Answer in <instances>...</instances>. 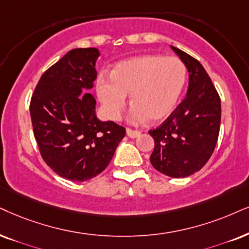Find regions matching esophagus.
I'll return each mask as SVG.
<instances>
[{
    "label": "esophagus",
    "instance_id": "1",
    "mask_svg": "<svg viewBox=\"0 0 249 249\" xmlns=\"http://www.w3.org/2000/svg\"><path fill=\"white\" fill-rule=\"evenodd\" d=\"M126 134L128 137L132 138V139H134V138H138L140 135V132L139 131H134V130H131V128H126Z\"/></svg>",
    "mask_w": 249,
    "mask_h": 249
}]
</instances>
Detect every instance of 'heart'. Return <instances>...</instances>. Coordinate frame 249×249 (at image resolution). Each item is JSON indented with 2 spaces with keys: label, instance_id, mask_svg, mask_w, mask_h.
I'll list each match as a JSON object with an SVG mask.
<instances>
[{
  "label": "heart",
  "instance_id": "obj_1",
  "mask_svg": "<svg viewBox=\"0 0 249 249\" xmlns=\"http://www.w3.org/2000/svg\"><path fill=\"white\" fill-rule=\"evenodd\" d=\"M110 78L100 77L96 94L106 115L117 119L130 94L134 122L157 123L177 107L187 80V68L178 57L141 55L117 63Z\"/></svg>",
  "mask_w": 249,
  "mask_h": 249
}]
</instances>
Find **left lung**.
<instances>
[{
  "mask_svg": "<svg viewBox=\"0 0 249 249\" xmlns=\"http://www.w3.org/2000/svg\"><path fill=\"white\" fill-rule=\"evenodd\" d=\"M171 48L187 68V94L166 121L149 131L155 141L150 162L163 175L185 178L202 169L213 153L221 126V100L201 63Z\"/></svg>",
  "mask_w": 249,
  "mask_h": 249,
  "instance_id": "obj_1",
  "label": "left lung"
}]
</instances>
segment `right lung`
Masks as SVG:
<instances>
[{
  "mask_svg": "<svg viewBox=\"0 0 249 249\" xmlns=\"http://www.w3.org/2000/svg\"><path fill=\"white\" fill-rule=\"evenodd\" d=\"M96 48L72 49L40 78L30 106L34 137L53 171L72 181L100 175L125 137V128L102 122L90 93Z\"/></svg>",
  "mask_w": 249,
  "mask_h": 249,
  "instance_id": "obj_1",
  "label": "right lung"
}]
</instances>
